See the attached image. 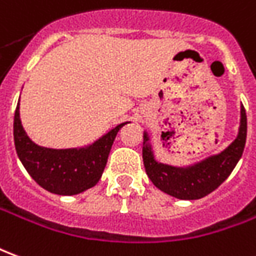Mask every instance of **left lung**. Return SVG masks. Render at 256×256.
<instances>
[{
	"mask_svg": "<svg viewBox=\"0 0 256 256\" xmlns=\"http://www.w3.org/2000/svg\"><path fill=\"white\" fill-rule=\"evenodd\" d=\"M247 139V114L241 104V121L238 135L222 153L208 157L196 166L180 168L157 162L154 158L148 136L143 135V164L150 180L156 188L180 200H197L219 188L228 179L244 152Z\"/></svg>",
	"mask_w": 256,
	"mask_h": 256,
	"instance_id": "obj_1",
	"label": "left lung"
}]
</instances>
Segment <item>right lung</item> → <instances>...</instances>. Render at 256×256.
Here are the masks:
<instances>
[{
    "instance_id": "right-lung-1",
    "label": "right lung",
    "mask_w": 256,
    "mask_h": 256,
    "mask_svg": "<svg viewBox=\"0 0 256 256\" xmlns=\"http://www.w3.org/2000/svg\"><path fill=\"white\" fill-rule=\"evenodd\" d=\"M125 124L117 125L85 148L56 150L41 148L32 142L23 130L18 103L14 118L16 153L26 171L41 188L55 194H78L99 182L116 135Z\"/></svg>"
}]
</instances>
